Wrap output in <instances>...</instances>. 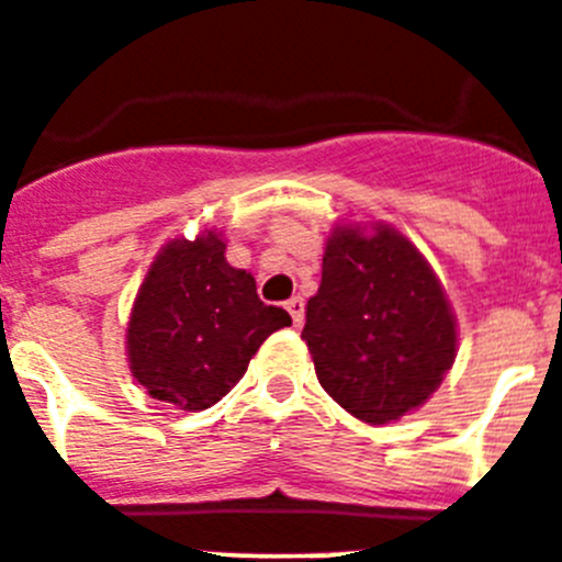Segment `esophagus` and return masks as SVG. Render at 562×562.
Returning a JSON list of instances; mask_svg holds the SVG:
<instances>
[{
    "instance_id": "obj_1",
    "label": "esophagus",
    "mask_w": 562,
    "mask_h": 562,
    "mask_svg": "<svg viewBox=\"0 0 562 562\" xmlns=\"http://www.w3.org/2000/svg\"><path fill=\"white\" fill-rule=\"evenodd\" d=\"M286 312L292 314V323H295V328H301L303 325V317H306V303H303V297H290V301L284 303Z\"/></svg>"
}]
</instances>
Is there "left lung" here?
<instances>
[{
	"label": "left lung",
	"instance_id": "8db88e82",
	"mask_svg": "<svg viewBox=\"0 0 562 562\" xmlns=\"http://www.w3.org/2000/svg\"><path fill=\"white\" fill-rule=\"evenodd\" d=\"M301 336L319 386L370 425L419 408L452 367L458 345L436 272L389 226L330 234Z\"/></svg>",
	"mask_w": 562,
	"mask_h": 562
}]
</instances>
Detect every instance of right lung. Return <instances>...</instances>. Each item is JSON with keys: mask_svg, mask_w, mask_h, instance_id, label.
Masks as SVG:
<instances>
[{"mask_svg": "<svg viewBox=\"0 0 562 562\" xmlns=\"http://www.w3.org/2000/svg\"><path fill=\"white\" fill-rule=\"evenodd\" d=\"M221 234L170 239L148 270L126 330L132 375L154 400L204 411L232 392L261 341L292 317L226 261Z\"/></svg>", "mask_w": 562, "mask_h": 562, "instance_id": "1", "label": "right lung"}]
</instances>
